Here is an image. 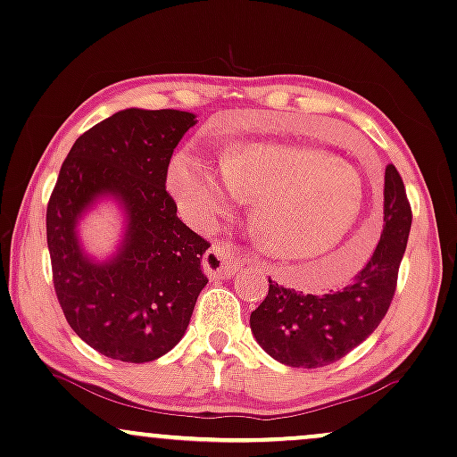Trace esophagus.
<instances>
[{"label": "esophagus", "mask_w": 457, "mask_h": 457, "mask_svg": "<svg viewBox=\"0 0 457 457\" xmlns=\"http://www.w3.org/2000/svg\"><path fill=\"white\" fill-rule=\"evenodd\" d=\"M242 263L245 257L232 245H212L202 259V268L211 278H229Z\"/></svg>", "instance_id": "obj_1"}]
</instances>
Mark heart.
<instances>
[{
  "label": "heart",
  "mask_w": 457,
  "mask_h": 457,
  "mask_svg": "<svg viewBox=\"0 0 457 457\" xmlns=\"http://www.w3.org/2000/svg\"><path fill=\"white\" fill-rule=\"evenodd\" d=\"M169 187L194 223L215 225L240 195L257 198L253 228L270 255L312 262L335 255L352 238L365 212V179L352 164L319 147L242 143L221 158V169L183 149L175 155ZM361 257H348L327 285L350 278Z\"/></svg>",
  "instance_id": "heart-1"
}]
</instances>
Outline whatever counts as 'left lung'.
<instances>
[{
  "mask_svg": "<svg viewBox=\"0 0 457 457\" xmlns=\"http://www.w3.org/2000/svg\"><path fill=\"white\" fill-rule=\"evenodd\" d=\"M411 229L403 179L395 164L384 177V229L373 255L339 291L305 295L270 280V291L251 312L257 344L288 367L316 369L344 358L378 328L396 291L398 265Z\"/></svg>",
  "mask_w": 457,
  "mask_h": 457,
  "instance_id": "left-lung-1",
  "label": "left lung"
}]
</instances>
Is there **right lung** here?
Wrapping results in <instances>:
<instances>
[{
	"label": "right lung",
	"instance_id": "add662e5",
	"mask_svg": "<svg viewBox=\"0 0 457 457\" xmlns=\"http://www.w3.org/2000/svg\"><path fill=\"white\" fill-rule=\"evenodd\" d=\"M195 124L177 109H122L86 130L62 162L46 211L52 280L62 314L103 356L149 362L186 335L209 278L211 245L177 217L166 192L172 152ZM125 211V236L107 262L85 255L77 221L96 199Z\"/></svg>",
	"mask_w": 457,
	"mask_h": 457
}]
</instances>
